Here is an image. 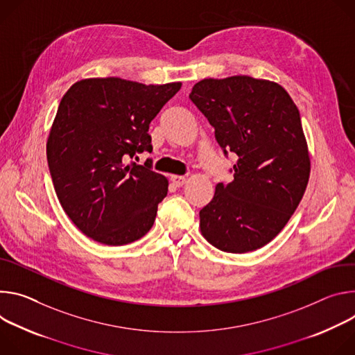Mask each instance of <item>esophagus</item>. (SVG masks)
Listing matches in <instances>:
<instances>
[{"instance_id":"1","label":"esophagus","mask_w":355,"mask_h":355,"mask_svg":"<svg viewBox=\"0 0 355 355\" xmlns=\"http://www.w3.org/2000/svg\"><path fill=\"white\" fill-rule=\"evenodd\" d=\"M171 180L173 182V184L176 187H182L184 183H186V178L184 176H178V175H172L171 176Z\"/></svg>"}]
</instances>
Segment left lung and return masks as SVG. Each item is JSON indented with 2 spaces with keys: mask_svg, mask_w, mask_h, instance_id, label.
<instances>
[{
  "mask_svg": "<svg viewBox=\"0 0 355 355\" xmlns=\"http://www.w3.org/2000/svg\"><path fill=\"white\" fill-rule=\"evenodd\" d=\"M189 98L224 153L239 156L234 180L216 186L200 210L203 237L224 252L262 248L288 224L310 176L300 114L278 83L250 76L203 78Z\"/></svg>",
  "mask_w": 355,
  "mask_h": 355,
  "instance_id": "left-lung-1",
  "label": "left lung"
}]
</instances>
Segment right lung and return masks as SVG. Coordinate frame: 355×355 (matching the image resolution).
<instances>
[{"mask_svg":"<svg viewBox=\"0 0 355 355\" xmlns=\"http://www.w3.org/2000/svg\"><path fill=\"white\" fill-rule=\"evenodd\" d=\"M180 87L93 77L62 97L48 137V165L64 213L92 240L125 245L153 225L168 179L149 164L125 159L152 150L149 124Z\"/></svg>","mask_w":355,"mask_h":355,"instance_id":"right-lung-1","label":"right lung"}]
</instances>
